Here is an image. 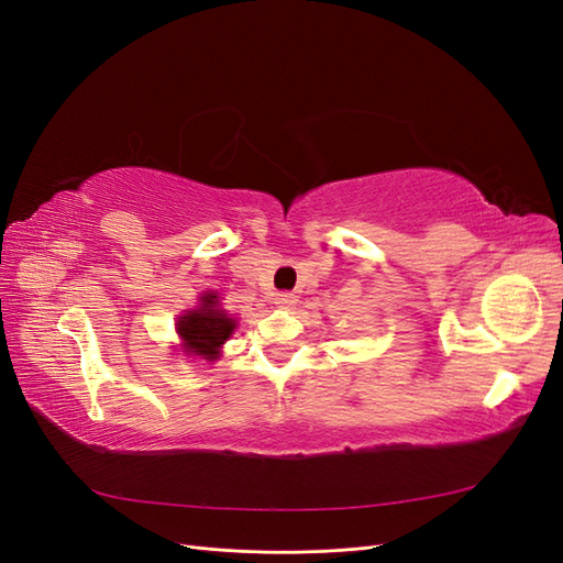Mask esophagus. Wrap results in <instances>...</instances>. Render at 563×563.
<instances>
[{"mask_svg": "<svg viewBox=\"0 0 563 563\" xmlns=\"http://www.w3.org/2000/svg\"><path fill=\"white\" fill-rule=\"evenodd\" d=\"M294 302H296V296H294V294H288V291L277 294V296H275V305H279V308H291Z\"/></svg>", "mask_w": 563, "mask_h": 563, "instance_id": "obj_1", "label": "esophagus"}]
</instances>
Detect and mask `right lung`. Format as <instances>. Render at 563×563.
<instances>
[{
	"label": "right lung",
	"instance_id": "right-lung-1",
	"mask_svg": "<svg viewBox=\"0 0 563 563\" xmlns=\"http://www.w3.org/2000/svg\"><path fill=\"white\" fill-rule=\"evenodd\" d=\"M232 331L234 319L218 310V298L213 294H203L199 308L178 319V333L185 350L207 362L216 360L220 345L225 343Z\"/></svg>",
	"mask_w": 563,
	"mask_h": 563
}]
</instances>
